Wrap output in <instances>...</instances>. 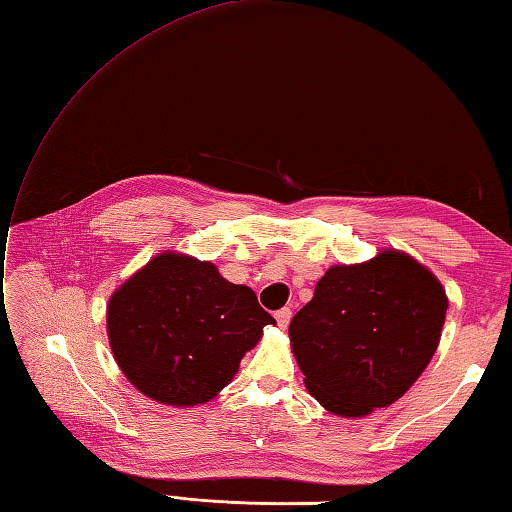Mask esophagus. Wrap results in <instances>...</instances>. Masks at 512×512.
<instances>
[{"mask_svg": "<svg viewBox=\"0 0 512 512\" xmlns=\"http://www.w3.org/2000/svg\"><path fill=\"white\" fill-rule=\"evenodd\" d=\"M276 322H278L280 328H287L289 326V322H291V309H289V306L276 311Z\"/></svg>", "mask_w": 512, "mask_h": 512, "instance_id": "34e87169", "label": "esophagus"}]
</instances>
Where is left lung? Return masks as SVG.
<instances>
[{"mask_svg":"<svg viewBox=\"0 0 512 512\" xmlns=\"http://www.w3.org/2000/svg\"><path fill=\"white\" fill-rule=\"evenodd\" d=\"M447 309L438 278L396 249L331 267L289 324L306 390L346 418L399 401L434 357Z\"/></svg>","mask_w":512,"mask_h":512,"instance_id":"obj_1","label":"left lung"}]
</instances>
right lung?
Masks as SVG:
<instances>
[{
    "mask_svg": "<svg viewBox=\"0 0 512 512\" xmlns=\"http://www.w3.org/2000/svg\"><path fill=\"white\" fill-rule=\"evenodd\" d=\"M274 322L252 289L175 252L149 260L107 306L109 344L124 377L175 407L214 399Z\"/></svg>",
    "mask_w": 512,
    "mask_h": 512,
    "instance_id": "1",
    "label": "right lung"
}]
</instances>
